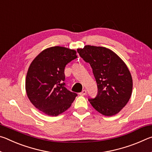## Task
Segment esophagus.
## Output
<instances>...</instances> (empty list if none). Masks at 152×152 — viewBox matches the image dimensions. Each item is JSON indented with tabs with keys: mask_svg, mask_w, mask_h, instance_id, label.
<instances>
[{
	"mask_svg": "<svg viewBox=\"0 0 152 152\" xmlns=\"http://www.w3.org/2000/svg\"><path fill=\"white\" fill-rule=\"evenodd\" d=\"M79 94L81 95V96H84V95L86 94V90H83Z\"/></svg>",
	"mask_w": 152,
	"mask_h": 152,
	"instance_id": "obj_1",
	"label": "esophagus"
}]
</instances>
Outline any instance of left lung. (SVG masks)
Segmentation results:
<instances>
[{"instance_id":"left-lung-1","label":"left lung","mask_w":152,"mask_h":152,"mask_svg":"<svg viewBox=\"0 0 152 152\" xmlns=\"http://www.w3.org/2000/svg\"><path fill=\"white\" fill-rule=\"evenodd\" d=\"M90 64L96 79L98 94L88 101L98 112L105 116L117 114L132 94L133 80L127 65L110 49L85 45L77 50Z\"/></svg>"}]
</instances>
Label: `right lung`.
<instances>
[{
	"label": "right lung",
	"instance_id": "obj_1",
	"mask_svg": "<svg viewBox=\"0 0 152 152\" xmlns=\"http://www.w3.org/2000/svg\"><path fill=\"white\" fill-rule=\"evenodd\" d=\"M77 58L76 51L54 46L43 50L28 69L25 90L31 102L51 117L69 109L77 94L65 87L64 68Z\"/></svg>",
	"mask_w": 152,
	"mask_h": 152
}]
</instances>
